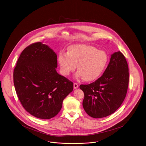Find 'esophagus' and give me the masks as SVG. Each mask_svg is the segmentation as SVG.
I'll return each mask as SVG.
<instances>
[{"instance_id": "obj_1", "label": "esophagus", "mask_w": 146, "mask_h": 146, "mask_svg": "<svg viewBox=\"0 0 146 146\" xmlns=\"http://www.w3.org/2000/svg\"><path fill=\"white\" fill-rule=\"evenodd\" d=\"M73 86H74V89H76V88H78V87H79L78 85L76 83H74Z\"/></svg>"}]
</instances>
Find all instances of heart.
Here are the masks:
<instances>
[{"label": "heart", "instance_id": "b5f03b06", "mask_svg": "<svg viewBox=\"0 0 146 146\" xmlns=\"http://www.w3.org/2000/svg\"><path fill=\"white\" fill-rule=\"evenodd\" d=\"M58 63L62 73L68 76L76 69V76L85 82H92L102 74L108 63L106 53L86 44H74L68 48L67 54L60 52Z\"/></svg>", "mask_w": 146, "mask_h": 146}]
</instances>
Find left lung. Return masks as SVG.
Returning <instances> with one entry per match:
<instances>
[{"mask_svg": "<svg viewBox=\"0 0 146 146\" xmlns=\"http://www.w3.org/2000/svg\"><path fill=\"white\" fill-rule=\"evenodd\" d=\"M129 83L128 66L122 53L111 54L103 74L88 85H81L84 93L82 106L90 116L99 118L110 115L122 104Z\"/></svg>", "mask_w": 146, "mask_h": 146, "instance_id": "obj_1", "label": "left lung"}]
</instances>
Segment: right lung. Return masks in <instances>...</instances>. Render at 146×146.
<instances>
[{
  "mask_svg": "<svg viewBox=\"0 0 146 146\" xmlns=\"http://www.w3.org/2000/svg\"><path fill=\"white\" fill-rule=\"evenodd\" d=\"M57 55L42 42L25 48L13 72L16 94L24 108L40 119H50L60 111L73 83L56 72Z\"/></svg>",
  "mask_w": 146,
  "mask_h": 146,
  "instance_id": "obj_1",
  "label": "right lung"
}]
</instances>
